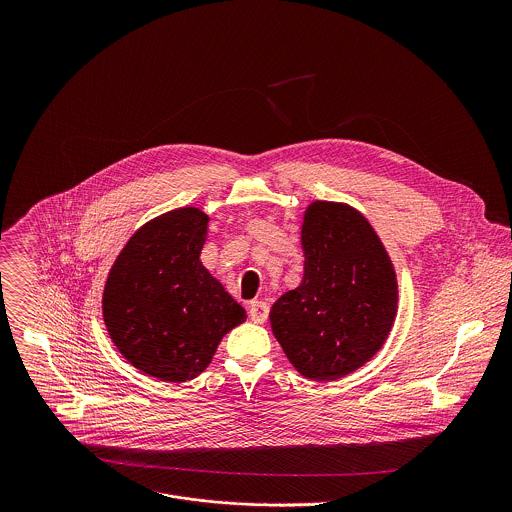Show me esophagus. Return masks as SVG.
Returning a JSON list of instances; mask_svg holds the SVG:
<instances>
[{"mask_svg": "<svg viewBox=\"0 0 512 512\" xmlns=\"http://www.w3.org/2000/svg\"><path fill=\"white\" fill-rule=\"evenodd\" d=\"M250 317L254 323H264L268 319V313H270V307L266 301H252L250 303V309H248Z\"/></svg>", "mask_w": 512, "mask_h": 512, "instance_id": "obj_1", "label": "esophagus"}]
</instances>
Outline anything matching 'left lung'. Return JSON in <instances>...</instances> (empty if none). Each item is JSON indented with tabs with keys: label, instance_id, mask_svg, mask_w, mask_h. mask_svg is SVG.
I'll return each instance as SVG.
<instances>
[{
	"label": "left lung",
	"instance_id": "obj_1",
	"mask_svg": "<svg viewBox=\"0 0 512 512\" xmlns=\"http://www.w3.org/2000/svg\"><path fill=\"white\" fill-rule=\"evenodd\" d=\"M303 280L270 311L286 357L311 380H335L382 347L396 315L392 262L355 209L315 201L303 217Z\"/></svg>",
	"mask_w": 512,
	"mask_h": 512
}]
</instances>
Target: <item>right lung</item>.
Instances as JSON below:
<instances>
[{
	"label": "right lung",
	"mask_w": 512,
	"mask_h": 512,
	"mask_svg": "<svg viewBox=\"0 0 512 512\" xmlns=\"http://www.w3.org/2000/svg\"><path fill=\"white\" fill-rule=\"evenodd\" d=\"M207 222L193 207L147 222L120 252L104 288V323L114 345L165 382L199 376L220 339L246 319L199 260Z\"/></svg>",
	"instance_id": "right-lung-1"
}]
</instances>
